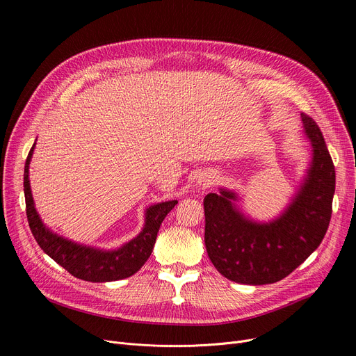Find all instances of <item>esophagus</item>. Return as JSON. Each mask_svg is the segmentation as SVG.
<instances>
[{"mask_svg": "<svg viewBox=\"0 0 356 356\" xmlns=\"http://www.w3.org/2000/svg\"><path fill=\"white\" fill-rule=\"evenodd\" d=\"M212 184H213V176L211 173L200 175L197 181H196V186L200 189H208V188H211Z\"/></svg>", "mask_w": 356, "mask_h": 356, "instance_id": "esophagus-1", "label": "esophagus"}]
</instances>
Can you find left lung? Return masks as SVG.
Returning <instances> with one entry per match:
<instances>
[{
	"instance_id": "1",
	"label": "left lung",
	"mask_w": 356,
	"mask_h": 356,
	"mask_svg": "<svg viewBox=\"0 0 356 356\" xmlns=\"http://www.w3.org/2000/svg\"><path fill=\"white\" fill-rule=\"evenodd\" d=\"M313 159L296 197L268 223L247 218L236 193L219 189L203 199L204 245L215 268L241 284H271L287 277L321 245L329 228L334 195V165L322 131L302 114Z\"/></svg>"
}]
</instances>
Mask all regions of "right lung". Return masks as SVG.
Masks as SVG:
<instances>
[{
  "mask_svg": "<svg viewBox=\"0 0 356 356\" xmlns=\"http://www.w3.org/2000/svg\"><path fill=\"white\" fill-rule=\"evenodd\" d=\"M34 145L35 143L30 149L24 165V196L29 227L37 244L73 277L85 280V282H117V280L136 274L144 266L148 257L152 255L161 222L164 220L165 215L175 208L177 200L161 202L149 207L145 211V223L143 231L118 250L104 251L76 244V242L65 239L63 236L56 235L47 229L34 208L29 180V165Z\"/></svg>",
  "mask_w": 356,
  "mask_h": 356,
  "instance_id": "1",
  "label": "right lung"
}]
</instances>
